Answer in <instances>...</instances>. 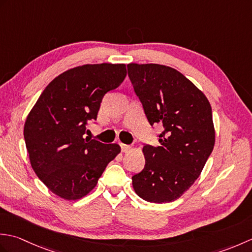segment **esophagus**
<instances>
[{
    "label": "esophagus",
    "instance_id": "1",
    "mask_svg": "<svg viewBox=\"0 0 252 252\" xmlns=\"http://www.w3.org/2000/svg\"><path fill=\"white\" fill-rule=\"evenodd\" d=\"M120 146H121L122 153H127L131 149V147L129 145H126V144H120Z\"/></svg>",
    "mask_w": 252,
    "mask_h": 252
}]
</instances>
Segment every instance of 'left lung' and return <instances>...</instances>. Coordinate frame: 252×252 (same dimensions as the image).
Masks as SVG:
<instances>
[{"mask_svg":"<svg viewBox=\"0 0 252 252\" xmlns=\"http://www.w3.org/2000/svg\"><path fill=\"white\" fill-rule=\"evenodd\" d=\"M127 74L151 126L161 125L160 146L145 145V167L132 176L136 194L148 202L178 199L194 184L216 142L206 95L175 69L129 63Z\"/></svg>","mask_w":252,"mask_h":252,"instance_id":"left-lung-1","label":"left lung"}]
</instances>
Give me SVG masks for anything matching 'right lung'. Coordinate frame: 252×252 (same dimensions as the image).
Masks as SVG:
<instances>
[{"instance_id": "obj_1", "label": "right lung", "mask_w": 252, "mask_h": 252, "mask_svg": "<svg viewBox=\"0 0 252 252\" xmlns=\"http://www.w3.org/2000/svg\"><path fill=\"white\" fill-rule=\"evenodd\" d=\"M126 76L125 63L74 67L47 85L27 117L24 136L31 167L52 192L66 200L88 195L121 148L84 138L104 95Z\"/></svg>"}]
</instances>
